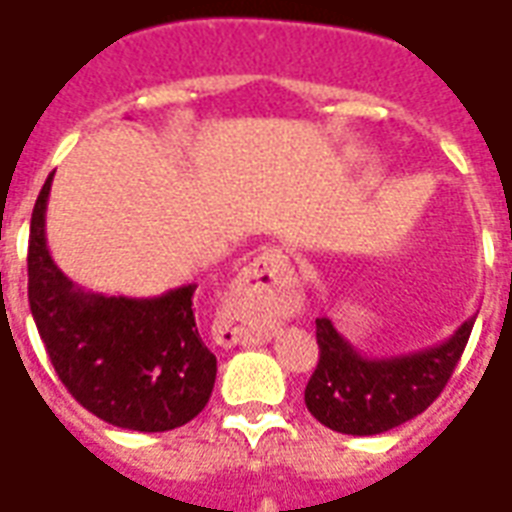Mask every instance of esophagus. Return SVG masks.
I'll return each mask as SVG.
<instances>
[{"label": "esophagus", "mask_w": 512, "mask_h": 512, "mask_svg": "<svg viewBox=\"0 0 512 512\" xmlns=\"http://www.w3.org/2000/svg\"><path fill=\"white\" fill-rule=\"evenodd\" d=\"M292 283V264L281 248H264L240 272L231 313L242 322L231 343H264L272 335V302L275 294Z\"/></svg>", "instance_id": "obj_1"}]
</instances>
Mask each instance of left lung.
I'll return each instance as SVG.
<instances>
[{
	"label": "left lung",
	"mask_w": 512,
	"mask_h": 512,
	"mask_svg": "<svg viewBox=\"0 0 512 512\" xmlns=\"http://www.w3.org/2000/svg\"><path fill=\"white\" fill-rule=\"evenodd\" d=\"M475 316L447 341L398 357H365L335 324L316 319L319 365L305 387L308 412L338 434L374 436L412 420L445 390L461 360Z\"/></svg>",
	"instance_id": "8db88e82"
}]
</instances>
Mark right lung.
Returning <instances> with one entry per match:
<instances>
[{
	"instance_id": "obj_1",
	"label": "right lung",
	"mask_w": 512,
	"mask_h": 512,
	"mask_svg": "<svg viewBox=\"0 0 512 512\" xmlns=\"http://www.w3.org/2000/svg\"><path fill=\"white\" fill-rule=\"evenodd\" d=\"M51 179L29 226V308L67 393L128 431L158 434L190 423L207 406L218 374L193 316L196 283L160 297L84 292L59 270L46 242Z\"/></svg>"
}]
</instances>
